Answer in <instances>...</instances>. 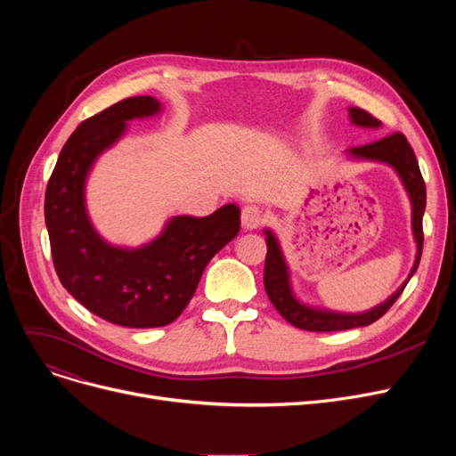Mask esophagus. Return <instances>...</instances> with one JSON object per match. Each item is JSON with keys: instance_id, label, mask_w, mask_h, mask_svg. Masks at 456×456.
I'll return each instance as SVG.
<instances>
[{"instance_id": "obj_1", "label": "esophagus", "mask_w": 456, "mask_h": 456, "mask_svg": "<svg viewBox=\"0 0 456 456\" xmlns=\"http://www.w3.org/2000/svg\"><path fill=\"white\" fill-rule=\"evenodd\" d=\"M262 222H265V212H262L260 207L256 205H246L242 208V227L246 231H251V229H256L262 225Z\"/></svg>"}]
</instances>
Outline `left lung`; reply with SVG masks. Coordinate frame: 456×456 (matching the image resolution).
I'll return each instance as SVG.
<instances>
[{"mask_svg":"<svg viewBox=\"0 0 456 456\" xmlns=\"http://www.w3.org/2000/svg\"><path fill=\"white\" fill-rule=\"evenodd\" d=\"M349 118H351V122L358 127H368V129L380 127V122L377 118H373L370 112L358 109V107H349ZM346 155L354 160L385 162L394 167L406 190V194H409V200L412 205V232H414V240H416V260H414V266L411 270L409 279H406L387 301H382L380 305L366 310V313H356V314L334 313V310L305 305L296 297V294L292 290V282H290V270L284 260L277 236L273 234L272 229H265L266 246H268L266 265H265L266 294H268L270 301L273 303V306L277 308V313L286 322L292 323L297 329H303V330H314V332L346 330V329H353V327H366V325L377 322L380 316L387 314V310L395 303V299L404 290L406 282L411 281V277L416 273V270L419 266L421 249H423V212H425V203H427V190H425V183H423V177L419 172L418 159L411 148L409 140H406L404 134H401V133H394L390 136L364 143V146L351 148L346 151Z\"/></svg>","mask_w":456,"mask_h":456,"instance_id":"left-lung-1","label":"left lung"}]
</instances>
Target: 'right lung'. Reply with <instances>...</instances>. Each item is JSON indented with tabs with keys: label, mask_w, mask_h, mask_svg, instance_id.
Returning a JSON list of instances; mask_svg holds the SVG:
<instances>
[{
	"label": "right lung",
	"mask_w": 456,
	"mask_h": 456,
	"mask_svg": "<svg viewBox=\"0 0 456 456\" xmlns=\"http://www.w3.org/2000/svg\"><path fill=\"white\" fill-rule=\"evenodd\" d=\"M160 109L151 95H138L85 119L64 143L44 201L53 265L64 289L92 314L133 329L177 320L210 258L240 231V208L234 203L205 218L174 216L140 248L112 246L94 229L85 203L94 162L126 134L127 122Z\"/></svg>",
	"instance_id": "right-lung-1"
}]
</instances>
